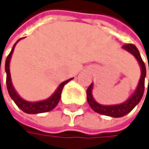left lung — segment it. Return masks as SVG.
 <instances>
[{
    "mask_svg": "<svg viewBox=\"0 0 149 149\" xmlns=\"http://www.w3.org/2000/svg\"><path fill=\"white\" fill-rule=\"evenodd\" d=\"M123 47L129 51L131 54H132L136 59L139 62L141 67V79L139 82V85L137 86V89L135 91V93L132 95L131 98L119 105H113V106H103L101 105L99 103H97L93 98L92 95V89H93V84H91L87 90H86V99L87 102L90 105V107L99 114L102 115H105V116H112V118H121V116H125L126 114H128L129 112H131L133 108L139 103L143 96L144 93V89H145V77H146V66L145 63L141 56V54L138 48L136 47L135 45L133 44H125L123 46ZM148 70H149V64H148Z\"/></svg>",
    "mask_w": 149,
    "mask_h": 149,
    "instance_id": "left-lung-1",
    "label": "left lung"
}]
</instances>
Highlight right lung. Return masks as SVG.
<instances>
[{
	"label": "right lung",
	"instance_id": "add662e5",
	"mask_svg": "<svg viewBox=\"0 0 149 149\" xmlns=\"http://www.w3.org/2000/svg\"><path fill=\"white\" fill-rule=\"evenodd\" d=\"M20 40V39H19ZM17 40V41H18ZM17 41L15 43V45L13 46L11 51H10L9 55L7 56L6 59V63H5V70L7 73V78H6V84H7V88H8V92L10 95V97L12 98V100L15 102V103L17 104V106L18 108H20L24 112L28 113V114H38V113H44V112H48L50 110H52L54 109L59 102L60 99H61V93L63 91V88L65 84H67L69 81H70L72 79H70L64 82H63L57 88V90L55 92V93L52 95V96L45 101H41V102H26L24 100H23L19 95L17 93V92L15 91L12 83H11V79H10V72H9V62H10V58H11V55L14 51L15 46L17 43ZM1 65V63H0Z\"/></svg>",
	"mask_w": 149,
	"mask_h": 149
}]
</instances>
